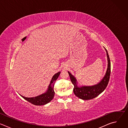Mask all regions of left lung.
Masks as SVG:
<instances>
[{
  "mask_svg": "<svg viewBox=\"0 0 128 128\" xmlns=\"http://www.w3.org/2000/svg\"><path fill=\"white\" fill-rule=\"evenodd\" d=\"M105 49L106 51L107 54L108 67L104 77L101 81V82L98 84L91 86H82L81 88H79L76 85V80L74 77L72 76L69 72H68L71 81L73 84L74 85V94L79 98L85 100L95 98L99 94H100L102 92H103V90L107 87L109 80V78H110L111 65L110 58H109L108 54L106 49L105 48Z\"/></svg>",
  "mask_w": 128,
  "mask_h": 128,
  "instance_id": "obj_1",
  "label": "left lung"
}]
</instances>
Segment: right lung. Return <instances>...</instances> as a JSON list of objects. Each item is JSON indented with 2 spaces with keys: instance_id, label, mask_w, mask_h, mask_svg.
Segmentation results:
<instances>
[{
  "instance_id": "right-lung-1",
  "label": "right lung",
  "mask_w": 128,
  "mask_h": 128,
  "mask_svg": "<svg viewBox=\"0 0 128 128\" xmlns=\"http://www.w3.org/2000/svg\"><path fill=\"white\" fill-rule=\"evenodd\" d=\"M60 74V72H59L53 76L50 81V83L49 85L48 91L46 93L43 94L41 95L38 96L37 97H32V98H27L22 95L21 96L26 100H27V101L32 103L33 105H44L48 103L54 98V82H55L56 80L59 77Z\"/></svg>"
}]
</instances>
